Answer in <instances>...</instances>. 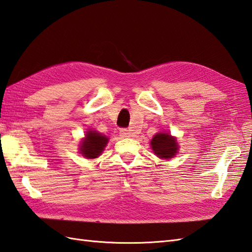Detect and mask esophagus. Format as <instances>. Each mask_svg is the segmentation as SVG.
<instances>
[{
	"mask_svg": "<svg viewBox=\"0 0 252 252\" xmlns=\"http://www.w3.org/2000/svg\"><path fill=\"white\" fill-rule=\"evenodd\" d=\"M119 134H120V136H122V137H130L131 136L130 131L126 130V128H121Z\"/></svg>",
	"mask_w": 252,
	"mask_h": 252,
	"instance_id": "1",
	"label": "esophagus"
}]
</instances>
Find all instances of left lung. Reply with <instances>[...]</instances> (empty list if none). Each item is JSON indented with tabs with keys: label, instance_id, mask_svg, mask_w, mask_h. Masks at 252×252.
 Masks as SVG:
<instances>
[{
	"label": "left lung",
	"instance_id": "8db88e82",
	"mask_svg": "<svg viewBox=\"0 0 252 252\" xmlns=\"http://www.w3.org/2000/svg\"><path fill=\"white\" fill-rule=\"evenodd\" d=\"M151 147L155 154L161 159L167 160L177 154V142L176 139L165 133H158L151 139Z\"/></svg>",
	"mask_w": 252,
	"mask_h": 252
}]
</instances>
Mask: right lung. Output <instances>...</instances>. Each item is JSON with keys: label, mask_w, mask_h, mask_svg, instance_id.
Segmentation results:
<instances>
[{"label": "right lung", "mask_w": 252, "mask_h": 252, "mask_svg": "<svg viewBox=\"0 0 252 252\" xmlns=\"http://www.w3.org/2000/svg\"><path fill=\"white\" fill-rule=\"evenodd\" d=\"M108 138L95 131L87 132L86 138L81 142L80 151L86 158L94 159L102 154L104 147L106 146Z\"/></svg>", "instance_id": "right-lung-1"}]
</instances>
